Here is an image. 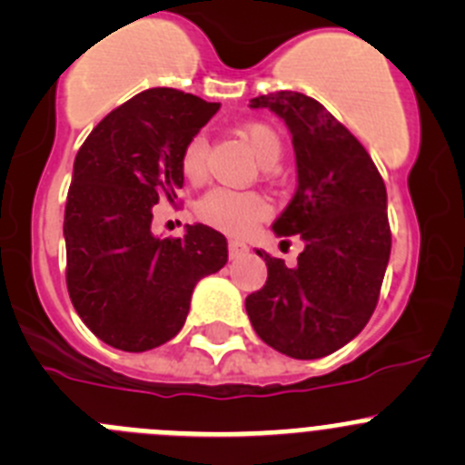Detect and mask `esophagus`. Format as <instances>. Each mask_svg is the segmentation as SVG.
I'll use <instances>...</instances> for the list:
<instances>
[{
	"label": "esophagus",
	"instance_id": "1",
	"mask_svg": "<svg viewBox=\"0 0 465 465\" xmlns=\"http://www.w3.org/2000/svg\"><path fill=\"white\" fill-rule=\"evenodd\" d=\"M245 252H247L245 242L236 241V238H232V241H229V257L236 259V257H241V254H245Z\"/></svg>",
	"mask_w": 465,
	"mask_h": 465
}]
</instances>
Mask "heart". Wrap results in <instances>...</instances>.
I'll list each match as a JSON object with an SVG mask.
<instances>
[{
  "label": "heart",
  "mask_w": 465,
  "mask_h": 465,
  "mask_svg": "<svg viewBox=\"0 0 465 465\" xmlns=\"http://www.w3.org/2000/svg\"><path fill=\"white\" fill-rule=\"evenodd\" d=\"M242 140L254 151L263 164L275 163L282 153V140L266 124H247L241 128ZM206 137L194 134L181 153V172L188 181H202L206 172ZM271 213L266 199L259 193H236V190L215 188L203 194L197 203V215L202 223L220 229L224 233H245L262 223Z\"/></svg>",
  "instance_id": "heart-1"
}]
</instances>
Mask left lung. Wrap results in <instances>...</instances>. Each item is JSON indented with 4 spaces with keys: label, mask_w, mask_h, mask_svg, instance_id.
Listing matches in <instances>:
<instances>
[{
    "label": "left lung",
    "mask_w": 465,
    "mask_h": 465,
    "mask_svg": "<svg viewBox=\"0 0 465 465\" xmlns=\"http://www.w3.org/2000/svg\"><path fill=\"white\" fill-rule=\"evenodd\" d=\"M292 130L298 188L272 223L298 236V266L257 250L268 266L262 292L245 298L257 335L280 353L316 360L360 335L379 302L390 262L388 193L374 160L319 101L277 91L250 101Z\"/></svg>",
    "instance_id": "left-lung-1"
}]
</instances>
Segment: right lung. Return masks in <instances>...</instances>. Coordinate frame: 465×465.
I'll return each instance as SVG.
<instances>
[{
  "label": "right lung",
  "instance_id": "add662e5",
  "mask_svg": "<svg viewBox=\"0 0 465 465\" xmlns=\"http://www.w3.org/2000/svg\"><path fill=\"white\" fill-rule=\"evenodd\" d=\"M218 110L179 89H146L77 151L64 215L68 296L114 349L142 353L172 340L194 284L227 263V238L206 224H188L183 238L151 232L158 199L183 188V146Z\"/></svg>",
  "mask_w": 465,
  "mask_h": 465
}]
</instances>
